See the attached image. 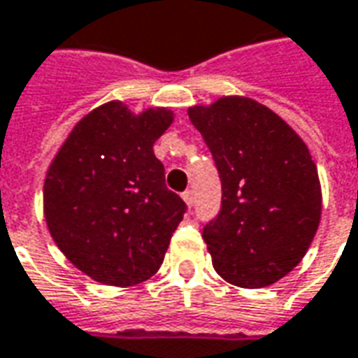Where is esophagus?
<instances>
[{
  "mask_svg": "<svg viewBox=\"0 0 358 358\" xmlns=\"http://www.w3.org/2000/svg\"><path fill=\"white\" fill-rule=\"evenodd\" d=\"M183 200L189 204V206H192L194 204V196H192V191H185L183 192Z\"/></svg>",
  "mask_w": 358,
  "mask_h": 358,
  "instance_id": "1",
  "label": "esophagus"
}]
</instances>
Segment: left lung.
Returning <instances> with one entry per match:
<instances>
[{
    "mask_svg": "<svg viewBox=\"0 0 358 358\" xmlns=\"http://www.w3.org/2000/svg\"><path fill=\"white\" fill-rule=\"evenodd\" d=\"M222 181L220 212L202 237L215 272L264 287L295 268L318 229L322 192L306 144L272 110L248 98L191 108Z\"/></svg>",
    "mask_w": 358,
    "mask_h": 358,
    "instance_id": "1",
    "label": "left lung"
}]
</instances>
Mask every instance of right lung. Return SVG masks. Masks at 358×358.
<instances>
[{"label": "right lung", "mask_w": 358, "mask_h": 358, "mask_svg": "<svg viewBox=\"0 0 358 358\" xmlns=\"http://www.w3.org/2000/svg\"><path fill=\"white\" fill-rule=\"evenodd\" d=\"M167 110L138 117L111 102L88 113L53 159L44 214L62 252L92 280L129 287L158 272L187 204L166 187L152 146Z\"/></svg>", "instance_id": "right-lung-1"}]
</instances>
